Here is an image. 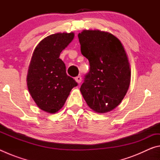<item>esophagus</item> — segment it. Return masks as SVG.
<instances>
[{"label":"esophagus","mask_w":160,"mask_h":160,"mask_svg":"<svg viewBox=\"0 0 160 160\" xmlns=\"http://www.w3.org/2000/svg\"><path fill=\"white\" fill-rule=\"evenodd\" d=\"M75 80L78 84H80L81 82V81H82V78H81V76H77L75 78Z\"/></svg>","instance_id":"obj_1"}]
</instances>
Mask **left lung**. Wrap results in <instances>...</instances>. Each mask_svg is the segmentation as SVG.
Wrapping results in <instances>:
<instances>
[{
	"label": "left lung",
	"instance_id": "left-lung-1",
	"mask_svg": "<svg viewBox=\"0 0 160 160\" xmlns=\"http://www.w3.org/2000/svg\"><path fill=\"white\" fill-rule=\"evenodd\" d=\"M78 39L81 53L90 66L80 87L81 93L94 112H109L122 101L131 82L125 49L118 38L107 32L83 30Z\"/></svg>",
	"mask_w": 160,
	"mask_h": 160
}]
</instances>
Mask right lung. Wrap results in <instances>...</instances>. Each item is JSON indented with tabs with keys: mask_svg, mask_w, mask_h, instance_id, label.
<instances>
[{
	"mask_svg": "<svg viewBox=\"0 0 160 160\" xmlns=\"http://www.w3.org/2000/svg\"><path fill=\"white\" fill-rule=\"evenodd\" d=\"M74 38L73 32L49 35L39 43L32 54L27 82L29 93L39 108L54 113L60 110L78 83L66 74L59 58Z\"/></svg>",
	"mask_w": 160,
	"mask_h": 160,
	"instance_id": "obj_1",
	"label": "right lung"
}]
</instances>
